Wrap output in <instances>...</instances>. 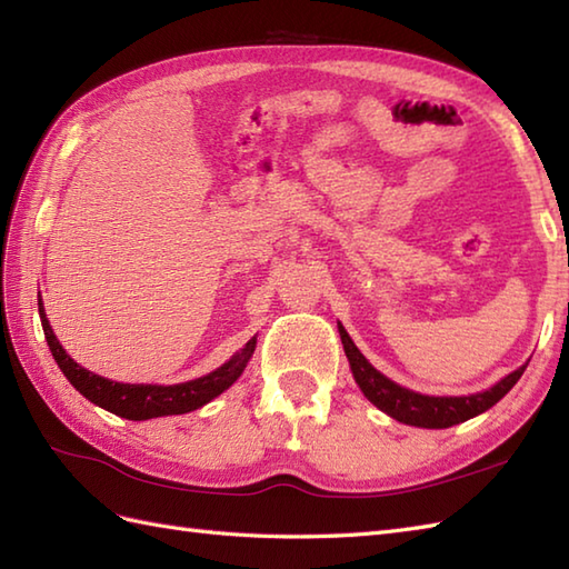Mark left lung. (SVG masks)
Instances as JSON below:
<instances>
[{
    "label": "left lung",
    "instance_id": "1",
    "mask_svg": "<svg viewBox=\"0 0 569 569\" xmlns=\"http://www.w3.org/2000/svg\"><path fill=\"white\" fill-rule=\"evenodd\" d=\"M337 328H340L345 355L349 359V367H352L355 381L359 383L361 393H365L379 410H383L386 416H391L398 422H406V426H416V428H452V426H459V422L485 413V410H489L493 403H499L501 398L513 389L516 381L521 379V373L528 367V365L518 367L516 371L509 373V377H503L499 383H493L491 389L481 393L422 396L410 389H403V386H398L389 377H383L381 371L373 369L367 361V357L359 352L357 345L352 342V337L347 335L342 325H337Z\"/></svg>",
    "mask_w": 569,
    "mask_h": 569
}]
</instances>
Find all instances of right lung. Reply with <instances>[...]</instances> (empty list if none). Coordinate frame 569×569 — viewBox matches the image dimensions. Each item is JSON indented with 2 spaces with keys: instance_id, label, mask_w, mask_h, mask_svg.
<instances>
[{
  "instance_id": "1",
  "label": "right lung",
  "mask_w": 569,
  "mask_h": 569,
  "mask_svg": "<svg viewBox=\"0 0 569 569\" xmlns=\"http://www.w3.org/2000/svg\"><path fill=\"white\" fill-rule=\"evenodd\" d=\"M39 316L43 325V335L46 342L51 347L53 359L58 361L60 371L66 373V379L76 386V389L92 401L94 406H100L110 413L127 418V420H149V418H161V416H180V413H190V410L202 408L204 403H210L212 398L220 396L232 386L241 371H244L247 361L251 359L253 349H257V337L244 345L241 352H237L232 359L224 361L220 369L210 371L208 377L192 379L186 383H173V386H156V383H119L100 377V373H92L84 367H80L78 361H72L70 355L56 340V335L51 330V322L46 318L43 310V300L39 298Z\"/></svg>"
}]
</instances>
